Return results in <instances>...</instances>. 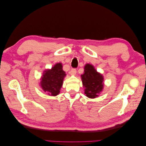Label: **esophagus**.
I'll list each match as a JSON object with an SVG mask.
<instances>
[{
  "label": "esophagus",
  "instance_id": "obj_1",
  "mask_svg": "<svg viewBox=\"0 0 146 146\" xmlns=\"http://www.w3.org/2000/svg\"><path fill=\"white\" fill-rule=\"evenodd\" d=\"M69 73H70V75H72V76H75V75H76V73H77L76 69H72L71 70H70V71Z\"/></svg>",
  "mask_w": 146,
  "mask_h": 146
}]
</instances>
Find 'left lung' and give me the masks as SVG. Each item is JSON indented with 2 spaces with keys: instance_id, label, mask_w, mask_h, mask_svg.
I'll use <instances>...</instances> for the list:
<instances>
[{
  "instance_id": "left-lung-1",
  "label": "left lung",
  "mask_w": 146,
  "mask_h": 146,
  "mask_svg": "<svg viewBox=\"0 0 146 146\" xmlns=\"http://www.w3.org/2000/svg\"><path fill=\"white\" fill-rule=\"evenodd\" d=\"M81 77L85 94L88 98L93 99L99 96L104 85L102 75L97 72L92 64H86Z\"/></svg>"
}]
</instances>
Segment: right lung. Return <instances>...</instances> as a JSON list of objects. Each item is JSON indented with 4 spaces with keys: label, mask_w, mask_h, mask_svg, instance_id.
Segmentation results:
<instances>
[{
    "label": "right lung",
    "mask_w": 146,
    "mask_h": 146,
    "mask_svg": "<svg viewBox=\"0 0 146 146\" xmlns=\"http://www.w3.org/2000/svg\"><path fill=\"white\" fill-rule=\"evenodd\" d=\"M62 68V64L58 63L53 66L51 69L44 71L40 85L46 94L55 96L60 93L64 78L66 76Z\"/></svg>",
    "instance_id": "add662e5"
}]
</instances>
